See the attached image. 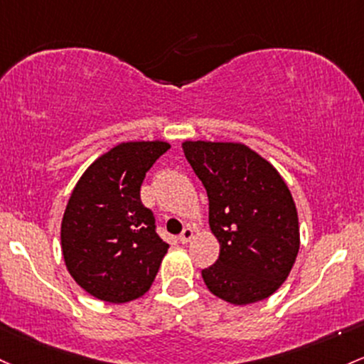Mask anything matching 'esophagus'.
Segmentation results:
<instances>
[{"instance_id": "1", "label": "esophagus", "mask_w": 364, "mask_h": 364, "mask_svg": "<svg viewBox=\"0 0 364 364\" xmlns=\"http://www.w3.org/2000/svg\"><path fill=\"white\" fill-rule=\"evenodd\" d=\"M191 238H193V228L186 226L185 230L181 231V235H179V242H181V243H188Z\"/></svg>"}]
</instances>
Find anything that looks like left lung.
<instances>
[{
	"label": "left lung",
	"instance_id": "left-lung-1",
	"mask_svg": "<svg viewBox=\"0 0 364 364\" xmlns=\"http://www.w3.org/2000/svg\"><path fill=\"white\" fill-rule=\"evenodd\" d=\"M186 161L209 197L219 257L202 269L207 289L252 304L279 289L299 252L297 209L278 171L242 143L185 141Z\"/></svg>",
	"mask_w": 364,
	"mask_h": 364
}]
</instances>
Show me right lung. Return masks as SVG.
Instances as JSON below:
<instances>
[{
    "label": "right lung",
    "mask_w": 364,
    "mask_h": 364,
    "mask_svg": "<svg viewBox=\"0 0 364 364\" xmlns=\"http://www.w3.org/2000/svg\"><path fill=\"white\" fill-rule=\"evenodd\" d=\"M166 141H129L97 159L72 191L62 219V252L70 277L114 304L141 297L167 245L139 188Z\"/></svg>",
    "instance_id": "add662e5"
}]
</instances>
